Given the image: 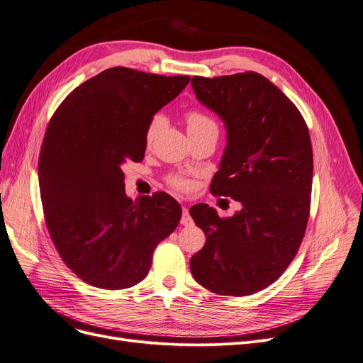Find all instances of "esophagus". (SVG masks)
Listing matches in <instances>:
<instances>
[{"instance_id": "esophagus-1", "label": "esophagus", "mask_w": 363, "mask_h": 363, "mask_svg": "<svg viewBox=\"0 0 363 363\" xmlns=\"http://www.w3.org/2000/svg\"><path fill=\"white\" fill-rule=\"evenodd\" d=\"M194 222H192V217L189 214V210H187L186 207H183V214H182V225L183 226H191Z\"/></svg>"}]
</instances>
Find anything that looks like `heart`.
<instances>
[{
  "label": "heart",
  "instance_id": "obj_1",
  "mask_svg": "<svg viewBox=\"0 0 363 363\" xmlns=\"http://www.w3.org/2000/svg\"><path fill=\"white\" fill-rule=\"evenodd\" d=\"M186 121H187V129H189V131H194V129H199V128H204V126H216L214 122L208 118V116H206L204 113H201V111H189L186 116ZM162 123H164V119H162V116H159V114L155 116V118L149 122L147 129H146V144L153 143L157 133L161 131ZM171 184L174 187H177V189H182V191L189 189V182L184 180V179H180V177L171 179Z\"/></svg>",
  "mask_w": 363,
  "mask_h": 363
}]
</instances>
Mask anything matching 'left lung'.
I'll return each mask as SVG.
<instances>
[{"label": "left lung", "mask_w": 363, "mask_h": 363, "mask_svg": "<svg viewBox=\"0 0 363 363\" xmlns=\"http://www.w3.org/2000/svg\"><path fill=\"white\" fill-rule=\"evenodd\" d=\"M191 84L226 128L210 191L241 204L226 219L207 204L191 208L207 238L191 271L214 294L252 295L280 277L306 234L313 183L308 128L292 101L257 72L196 76Z\"/></svg>", "instance_id": "left-lung-1"}]
</instances>
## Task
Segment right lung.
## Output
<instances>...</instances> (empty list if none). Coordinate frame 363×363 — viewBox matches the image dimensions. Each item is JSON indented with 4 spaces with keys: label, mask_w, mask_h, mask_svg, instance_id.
<instances>
[{
    "label": "right lung",
    "mask_w": 363,
    "mask_h": 363,
    "mask_svg": "<svg viewBox=\"0 0 363 363\" xmlns=\"http://www.w3.org/2000/svg\"><path fill=\"white\" fill-rule=\"evenodd\" d=\"M189 80L108 68L77 86L49 122L38 159L43 210L57 253L84 283L110 291L140 283L177 228L179 202L165 192L128 198L122 165L143 161L149 122Z\"/></svg>",
    "instance_id": "add662e5"
}]
</instances>
